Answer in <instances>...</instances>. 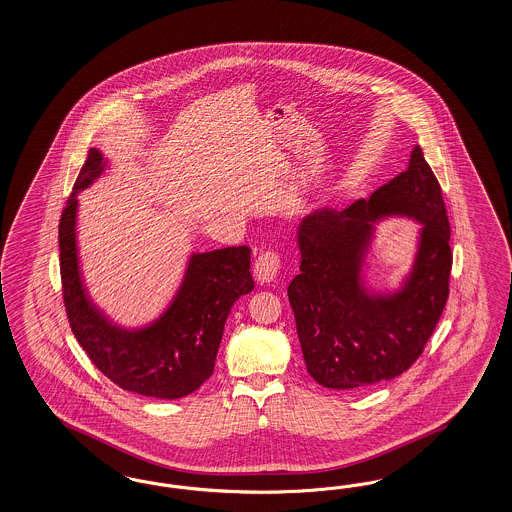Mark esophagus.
<instances>
[{
    "mask_svg": "<svg viewBox=\"0 0 512 512\" xmlns=\"http://www.w3.org/2000/svg\"><path fill=\"white\" fill-rule=\"evenodd\" d=\"M279 268H281V261H279L278 255L274 251H266L261 253L255 261L253 266V272H255V279L264 285V283H270L274 281L278 276Z\"/></svg>",
    "mask_w": 512,
    "mask_h": 512,
    "instance_id": "obj_1",
    "label": "esophagus"
}]
</instances>
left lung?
<instances>
[{"mask_svg": "<svg viewBox=\"0 0 512 512\" xmlns=\"http://www.w3.org/2000/svg\"><path fill=\"white\" fill-rule=\"evenodd\" d=\"M390 216L420 223L414 261L394 290L373 288L365 274L374 225ZM449 240L441 186L420 146L407 171L370 199L302 217L300 274L287 295L306 368L319 385L372 387L411 368L447 304Z\"/></svg>", "mask_w": 512, "mask_h": 512, "instance_id": "1", "label": "left lung"}]
</instances>
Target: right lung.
<instances>
[{
    "instance_id": "1",
    "label": "right lung",
    "mask_w": 512,
    "mask_h": 512,
    "mask_svg": "<svg viewBox=\"0 0 512 512\" xmlns=\"http://www.w3.org/2000/svg\"><path fill=\"white\" fill-rule=\"evenodd\" d=\"M110 169L99 146L88 152L60 219V270L71 330L93 364L118 387L176 400L214 372L225 321L234 302L253 291L251 249L191 253L169 304L148 323L125 326L93 302L78 253V195Z\"/></svg>"
}]
</instances>
